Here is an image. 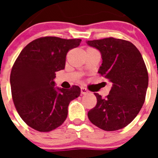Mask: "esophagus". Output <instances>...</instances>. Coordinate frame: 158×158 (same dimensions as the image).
Returning a JSON list of instances; mask_svg holds the SVG:
<instances>
[{"instance_id":"1","label":"esophagus","mask_w":158,"mask_h":158,"mask_svg":"<svg viewBox=\"0 0 158 158\" xmlns=\"http://www.w3.org/2000/svg\"><path fill=\"white\" fill-rule=\"evenodd\" d=\"M81 92L82 95H85V94H88V93H89V90L84 87H82L81 89Z\"/></svg>"}]
</instances>
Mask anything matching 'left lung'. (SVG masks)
<instances>
[{
	"mask_svg": "<svg viewBox=\"0 0 158 158\" xmlns=\"http://www.w3.org/2000/svg\"><path fill=\"white\" fill-rule=\"evenodd\" d=\"M86 43L100 52L98 73L112 84L106 98L94 93L97 104L88 117L104 131L122 129L134 120L144 104L149 81L144 60L138 48L126 40L106 38Z\"/></svg>",
	"mask_w": 158,
	"mask_h": 158,
	"instance_id": "8db88e82",
	"label": "left lung"
}]
</instances>
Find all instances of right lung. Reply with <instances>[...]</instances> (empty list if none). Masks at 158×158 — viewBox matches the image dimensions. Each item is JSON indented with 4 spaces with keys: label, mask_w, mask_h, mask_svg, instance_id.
Here are the masks:
<instances>
[{
    "label": "right lung",
    "mask_w": 158,
    "mask_h": 158,
    "mask_svg": "<svg viewBox=\"0 0 158 158\" xmlns=\"http://www.w3.org/2000/svg\"><path fill=\"white\" fill-rule=\"evenodd\" d=\"M81 40L43 37L28 43L12 66L10 75L12 100L19 116L33 129L48 132L61 126L68 107L81 89L55 87V73L65 69V57Z\"/></svg>",
    "instance_id": "obj_1"
}]
</instances>
